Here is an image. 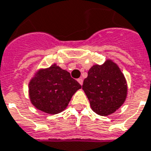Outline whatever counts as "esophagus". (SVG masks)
I'll list each match as a JSON object with an SVG mask.
<instances>
[{
	"label": "esophagus",
	"instance_id": "obj_1",
	"mask_svg": "<svg viewBox=\"0 0 151 151\" xmlns=\"http://www.w3.org/2000/svg\"><path fill=\"white\" fill-rule=\"evenodd\" d=\"M77 81L81 84V85L83 84V79H82V78H79V79L77 80Z\"/></svg>",
	"mask_w": 151,
	"mask_h": 151
}]
</instances>
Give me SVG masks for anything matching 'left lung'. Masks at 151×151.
Masks as SVG:
<instances>
[{
    "mask_svg": "<svg viewBox=\"0 0 151 151\" xmlns=\"http://www.w3.org/2000/svg\"><path fill=\"white\" fill-rule=\"evenodd\" d=\"M92 110L98 115L113 114L124 104L128 86L117 64L108 59L102 65H94L88 71L82 85Z\"/></svg>",
    "mask_w": 151,
    "mask_h": 151,
    "instance_id": "8db88e82",
    "label": "left lung"
}]
</instances>
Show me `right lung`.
Masks as SVG:
<instances>
[{"mask_svg": "<svg viewBox=\"0 0 151 151\" xmlns=\"http://www.w3.org/2000/svg\"><path fill=\"white\" fill-rule=\"evenodd\" d=\"M81 88L70 74L53 64L40 69L30 81L31 102L41 111L54 115L64 111L74 93Z\"/></svg>", "mask_w": 151, "mask_h": 151, "instance_id": "add662e5", "label": "right lung"}]
</instances>
